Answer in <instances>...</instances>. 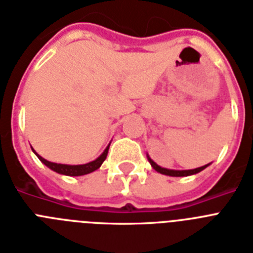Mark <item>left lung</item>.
I'll return each mask as SVG.
<instances>
[{
	"label": "left lung",
	"mask_w": 253,
	"mask_h": 253,
	"mask_svg": "<svg viewBox=\"0 0 253 253\" xmlns=\"http://www.w3.org/2000/svg\"><path fill=\"white\" fill-rule=\"evenodd\" d=\"M147 159L151 164V166L153 169L160 174H164V175H169V176H188V175H194V174H198L200 173L201 170H204L207 166H209L211 164L208 165H204V166H200V168H196V169H191V170H171V169H165V168H161L160 165H157L153 160L147 155Z\"/></svg>",
	"instance_id": "1"
}]
</instances>
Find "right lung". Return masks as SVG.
Instances as JSON below:
<instances>
[{
  "mask_svg": "<svg viewBox=\"0 0 253 253\" xmlns=\"http://www.w3.org/2000/svg\"><path fill=\"white\" fill-rule=\"evenodd\" d=\"M109 147L105 148V151L102 152L101 155L98 156L97 159L93 160V161L88 162V164H83V165H66V164H55V162H50L48 160L42 159L40 155H38L36 152L34 151V148H32V151L36 156H38V159L40 160L45 166H48L49 169L55 171V173L58 174H62V175H69V176H79V175H85V174H89L94 170H97L100 166L102 165V162L105 161L106 156H108V151H109Z\"/></svg>",
  "mask_w": 253,
  "mask_h": 253,
  "instance_id": "right-lung-1",
  "label": "right lung"
}]
</instances>
